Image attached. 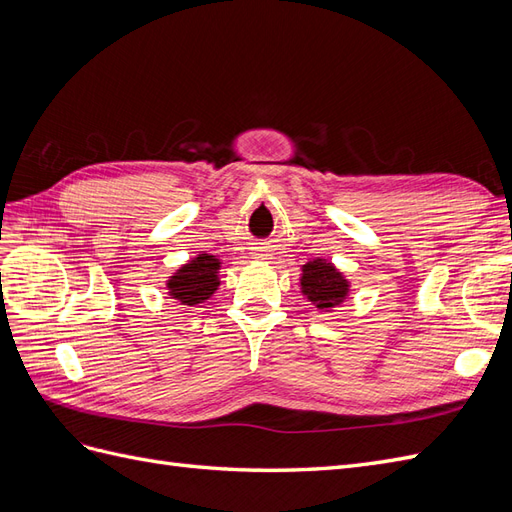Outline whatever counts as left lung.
<instances>
[{
	"instance_id": "8db88e82",
	"label": "left lung",
	"mask_w": 512,
	"mask_h": 512,
	"mask_svg": "<svg viewBox=\"0 0 512 512\" xmlns=\"http://www.w3.org/2000/svg\"><path fill=\"white\" fill-rule=\"evenodd\" d=\"M301 286L303 292L307 294V299L314 301L316 307L320 309L339 305V301H342L348 292V284L344 277L335 271L331 262L322 260L307 262L303 267Z\"/></svg>"
}]
</instances>
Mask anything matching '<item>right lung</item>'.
Masks as SVG:
<instances>
[{
	"label": "right lung",
	"instance_id": "right-lung-1",
	"mask_svg": "<svg viewBox=\"0 0 512 512\" xmlns=\"http://www.w3.org/2000/svg\"><path fill=\"white\" fill-rule=\"evenodd\" d=\"M218 269L220 262L209 254H198L188 265L181 267L168 282V290L183 305H196L209 299L213 290L218 288Z\"/></svg>",
	"mask_w": 512,
	"mask_h": 512
}]
</instances>
